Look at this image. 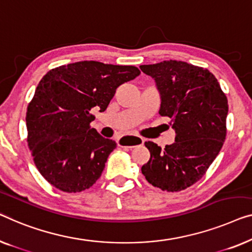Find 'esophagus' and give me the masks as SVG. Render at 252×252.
Wrapping results in <instances>:
<instances>
[{
	"label": "esophagus",
	"instance_id": "34e87169",
	"mask_svg": "<svg viewBox=\"0 0 252 252\" xmlns=\"http://www.w3.org/2000/svg\"><path fill=\"white\" fill-rule=\"evenodd\" d=\"M144 143V140L142 137L137 136H123L118 140V145L123 148H129L132 149L136 145H141Z\"/></svg>",
	"mask_w": 252,
	"mask_h": 252
}]
</instances>
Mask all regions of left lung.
I'll list each match as a JSON object with an SVG mask.
<instances>
[{
	"mask_svg": "<svg viewBox=\"0 0 252 252\" xmlns=\"http://www.w3.org/2000/svg\"><path fill=\"white\" fill-rule=\"evenodd\" d=\"M140 68L155 79L161 100L159 114L170 118L176 133L174 143L163 150L145 142L151 157L142 174L162 191H182L206 174L223 147L227 97L216 77L202 67L168 60Z\"/></svg>",
	"mask_w": 252,
	"mask_h": 252,
	"instance_id": "8db88e82",
	"label": "left lung"
}]
</instances>
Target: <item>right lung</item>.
<instances>
[{"instance_id":"obj_1","label":"right lung","mask_w":252,"mask_h":252,"mask_svg":"<svg viewBox=\"0 0 252 252\" xmlns=\"http://www.w3.org/2000/svg\"><path fill=\"white\" fill-rule=\"evenodd\" d=\"M141 74L134 65L79 61L50 70L36 87L26 114L27 142L35 166L63 192L90 189L99 180L116 142L91 128L122 84Z\"/></svg>"}]
</instances>
